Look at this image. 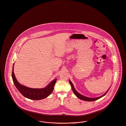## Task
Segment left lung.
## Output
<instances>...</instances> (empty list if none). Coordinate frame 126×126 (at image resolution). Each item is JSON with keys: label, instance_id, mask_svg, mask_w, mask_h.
Listing matches in <instances>:
<instances>
[{"label": "left lung", "instance_id": "1", "mask_svg": "<svg viewBox=\"0 0 126 126\" xmlns=\"http://www.w3.org/2000/svg\"><path fill=\"white\" fill-rule=\"evenodd\" d=\"M69 82H70V83L71 84V86H72V90H73V92L74 93V94H75V95H76L78 98H79V99H81V100H82L85 101H89V102H90V101H94L97 100L99 99L100 98H101L103 97V96H104L107 93V92H108V91H109V90L106 92V93L105 94H104L103 95H102V96H100V97H97V98H88V97H85V96H83V95L80 94L79 93L75 90V88H74V85H73V84L72 83V82L70 80H69Z\"/></svg>", "mask_w": 126, "mask_h": 126}]
</instances>
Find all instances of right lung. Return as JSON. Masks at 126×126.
<instances>
[{"mask_svg":"<svg viewBox=\"0 0 126 126\" xmlns=\"http://www.w3.org/2000/svg\"><path fill=\"white\" fill-rule=\"evenodd\" d=\"M13 67L12 77L14 83L17 89L24 97L31 100H40L46 98L52 93L54 88V84L57 80L56 79L51 81L46 87L44 88L34 89L28 88L21 85L16 80L14 75Z\"/></svg>","mask_w":126,"mask_h":126,"instance_id":"obj_1","label":"right lung"}]
</instances>
